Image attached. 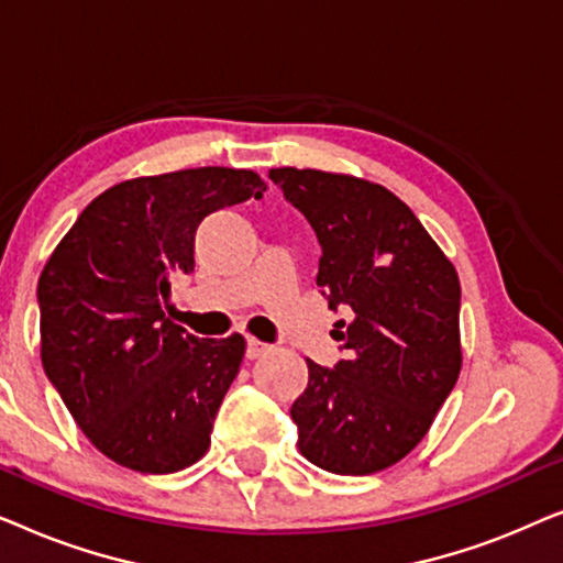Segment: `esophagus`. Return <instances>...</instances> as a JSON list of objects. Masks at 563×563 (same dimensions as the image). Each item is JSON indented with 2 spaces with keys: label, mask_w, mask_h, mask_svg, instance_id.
Returning a JSON list of instances; mask_svg holds the SVG:
<instances>
[{
  "label": "esophagus",
  "mask_w": 563,
  "mask_h": 563,
  "mask_svg": "<svg viewBox=\"0 0 563 563\" xmlns=\"http://www.w3.org/2000/svg\"><path fill=\"white\" fill-rule=\"evenodd\" d=\"M268 351V345L266 343H261V341H256V338H249V341H245V358H258V356H264V353Z\"/></svg>",
  "instance_id": "obj_1"
}]
</instances>
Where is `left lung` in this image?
Listing matches in <instances>:
<instances>
[{
	"label": "left lung",
	"instance_id": "8db88e82",
	"mask_svg": "<svg viewBox=\"0 0 563 563\" xmlns=\"http://www.w3.org/2000/svg\"><path fill=\"white\" fill-rule=\"evenodd\" d=\"M320 243L318 287L343 358H307L291 405L299 453L364 476L405 459L428 433L461 372L459 274L402 199L379 184L312 168L268 172Z\"/></svg>",
	"mask_w": 563,
	"mask_h": 563
}]
</instances>
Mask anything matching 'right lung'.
Wrapping results in <instances>:
<instances>
[{
	"mask_svg": "<svg viewBox=\"0 0 563 563\" xmlns=\"http://www.w3.org/2000/svg\"><path fill=\"white\" fill-rule=\"evenodd\" d=\"M264 191L258 174L222 166L122 181L87 205L45 264L43 368L114 464L172 474L205 456L245 341L197 338L168 320L172 279L195 272L207 214Z\"/></svg>",
	"mask_w": 563,
	"mask_h": 563,
	"instance_id": "1",
	"label": "right lung"
}]
</instances>
